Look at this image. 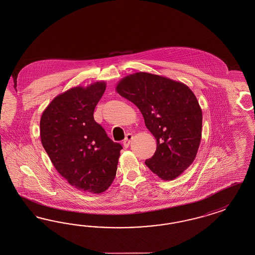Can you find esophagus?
Returning <instances> with one entry per match:
<instances>
[{
  "label": "esophagus",
  "instance_id": "esophagus-1",
  "mask_svg": "<svg viewBox=\"0 0 255 255\" xmlns=\"http://www.w3.org/2000/svg\"><path fill=\"white\" fill-rule=\"evenodd\" d=\"M132 139V134L131 132H129V133H127L126 134V137H125V139L123 140V146L125 147V148H128L129 147V145H130V142Z\"/></svg>",
  "mask_w": 255,
  "mask_h": 255
}]
</instances>
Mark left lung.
<instances>
[{"label":"left lung","mask_w":255,"mask_h":255,"mask_svg":"<svg viewBox=\"0 0 255 255\" xmlns=\"http://www.w3.org/2000/svg\"><path fill=\"white\" fill-rule=\"evenodd\" d=\"M116 91L137 106L156 139L146 166L164 181L174 180L193 163L202 139V112L186 85L148 72L121 80Z\"/></svg>","instance_id":"1"}]
</instances>
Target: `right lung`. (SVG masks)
Returning <instances> with one entry per match:
<instances>
[{"mask_svg": "<svg viewBox=\"0 0 255 255\" xmlns=\"http://www.w3.org/2000/svg\"><path fill=\"white\" fill-rule=\"evenodd\" d=\"M104 81L55 97L40 119V138L55 169L76 189L100 194L114 181L122 145L94 121Z\"/></svg>", "mask_w": 255, "mask_h": 255, "instance_id": "1", "label": "right lung"}]
</instances>
